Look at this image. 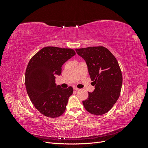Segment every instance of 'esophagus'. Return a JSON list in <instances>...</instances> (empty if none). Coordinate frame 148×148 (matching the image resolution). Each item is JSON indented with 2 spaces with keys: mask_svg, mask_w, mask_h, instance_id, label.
I'll list each match as a JSON object with an SVG mask.
<instances>
[{
  "mask_svg": "<svg viewBox=\"0 0 148 148\" xmlns=\"http://www.w3.org/2000/svg\"><path fill=\"white\" fill-rule=\"evenodd\" d=\"M73 89H74V90H76V91H78L79 90V89L78 88H77V87H75V86H73Z\"/></svg>",
  "mask_w": 148,
  "mask_h": 148,
  "instance_id": "esophagus-1",
  "label": "esophagus"
}]
</instances>
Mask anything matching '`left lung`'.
Segmentation results:
<instances>
[{"instance_id":"1","label":"left lung","mask_w":148,"mask_h":148,"mask_svg":"<svg viewBox=\"0 0 148 148\" xmlns=\"http://www.w3.org/2000/svg\"><path fill=\"white\" fill-rule=\"evenodd\" d=\"M86 62L95 89L88 92L83 104L88 112L102 115L109 111L118 100L122 85V74L119 63L109 49L103 46L76 49Z\"/></svg>"}]
</instances>
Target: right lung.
<instances>
[{"mask_svg":"<svg viewBox=\"0 0 148 148\" xmlns=\"http://www.w3.org/2000/svg\"><path fill=\"white\" fill-rule=\"evenodd\" d=\"M75 54L71 49L45 47L32 57L26 67V91L36 109L46 117L56 118L64 113L73 89L57 86L56 75H60L62 65Z\"/></svg>","mask_w":148,"mask_h":148,"instance_id":"add662e5","label":"right lung"}]
</instances>
